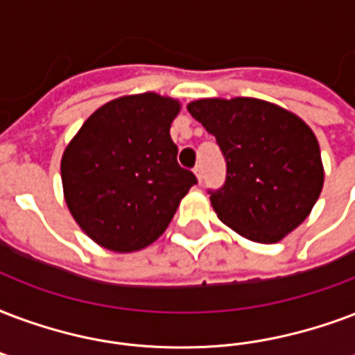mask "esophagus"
<instances>
[{
    "label": "esophagus",
    "mask_w": 355,
    "mask_h": 355,
    "mask_svg": "<svg viewBox=\"0 0 355 355\" xmlns=\"http://www.w3.org/2000/svg\"><path fill=\"white\" fill-rule=\"evenodd\" d=\"M193 173H196L197 180L201 182V180H202V166H201V164H199V166H196V169H193Z\"/></svg>",
    "instance_id": "34e87169"
}]
</instances>
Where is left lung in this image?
I'll return each mask as SVG.
<instances>
[{"instance_id": "8db88e82", "label": "left lung", "mask_w": 355, "mask_h": 355, "mask_svg": "<svg viewBox=\"0 0 355 355\" xmlns=\"http://www.w3.org/2000/svg\"><path fill=\"white\" fill-rule=\"evenodd\" d=\"M188 112L225 156V184L210 202L227 227L275 243L307 220L324 186V166L316 135L302 119L250 96L193 100Z\"/></svg>"}]
</instances>
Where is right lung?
<instances>
[{
  "label": "right lung",
  "mask_w": 355,
  "mask_h": 355,
  "mask_svg": "<svg viewBox=\"0 0 355 355\" xmlns=\"http://www.w3.org/2000/svg\"><path fill=\"white\" fill-rule=\"evenodd\" d=\"M180 107L158 93L126 94L100 105L64 148L67 207L105 250L132 253L156 242L197 184L178 166L169 134Z\"/></svg>",
  "instance_id": "add662e5"
}]
</instances>
